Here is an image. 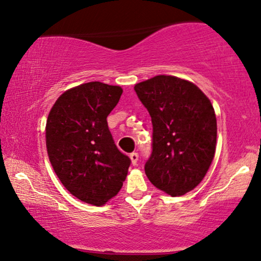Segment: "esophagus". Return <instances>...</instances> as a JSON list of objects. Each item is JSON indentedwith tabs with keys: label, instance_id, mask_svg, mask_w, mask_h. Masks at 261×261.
Here are the masks:
<instances>
[{
	"label": "esophagus",
	"instance_id": "34e87169",
	"mask_svg": "<svg viewBox=\"0 0 261 261\" xmlns=\"http://www.w3.org/2000/svg\"><path fill=\"white\" fill-rule=\"evenodd\" d=\"M130 159H131V163L134 164V166H136L138 162V153L137 152H131L130 153Z\"/></svg>",
	"mask_w": 261,
	"mask_h": 261
}]
</instances>
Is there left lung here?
Segmentation results:
<instances>
[{
	"label": "left lung",
	"mask_w": 261,
	"mask_h": 261,
	"mask_svg": "<svg viewBox=\"0 0 261 261\" xmlns=\"http://www.w3.org/2000/svg\"><path fill=\"white\" fill-rule=\"evenodd\" d=\"M135 91L152 123L145 174L169 195H185L202 181L214 159L218 127L212 102L193 83L172 75L136 84Z\"/></svg>",
	"instance_id": "left-lung-1"
}]
</instances>
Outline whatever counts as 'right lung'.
<instances>
[{
  "instance_id": "obj_1",
  "label": "right lung",
  "mask_w": 261,
  "mask_h": 261,
  "mask_svg": "<svg viewBox=\"0 0 261 261\" xmlns=\"http://www.w3.org/2000/svg\"><path fill=\"white\" fill-rule=\"evenodd\" d=\"M122 93L119 86L83 84L62 93L47 119L50 164L65 188L86 203L105 204L126 178L131 160L117 148L106 120Z\"/></svg>"
}]
</instances>
